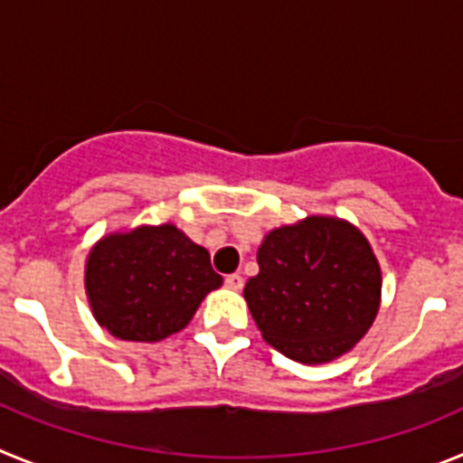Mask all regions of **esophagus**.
<instances>
[{
  "label": "esophagus",
  "mask_w": 463,
  "mask_h": 463,
  "mask_svg": "<svg viewBox=\"0 0 463 463\" xmlns=\"http://www.w3.org/2000/svg\"><path fill=\"white\" fill-rule=\"evenodd\" d=\"M224 285H227L229 289L239 292V289H243V276H241V273H232V276L224 278Z\"/></svg>",
  "instance_id": "1"
}]
</instances>
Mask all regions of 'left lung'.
<instances>
[{
    "label": "left lung",
    "instance_id": "left-lung-1",
    "mask_svg": "<svg viewBox=\"0 0 463 463\" xmlns=\"http://www.w3.org/2000/svg\"><path fill=\"white\" fill-rule=\"evenodd\" d=\"M243 297L269 345L301 364L353 350L373 325L383 276L354 224L310 215L269 232Z\"/></svg>",
    "mask_w": 463,
    "mask_h": 463
}]
</instances>
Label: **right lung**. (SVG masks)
I'll return each instance as SVG.
<instances>
[{"label": "right lung", "instance_id": "obj_1", "mask_svg": "<svg viewBox=\"0 0 463 463\" xmlns=\"http://www.w3.org/2000/svg\"><path fill=\"white\" fill-rule=\"evenodd\" d=\"M222 285L206 248L175 224L116 232L94 243L85 292L99 326L120 341L155 343L185 329L211 289Z\"/></svg>", "mask_w": 463, "mask_h": 463}]
</instances>
